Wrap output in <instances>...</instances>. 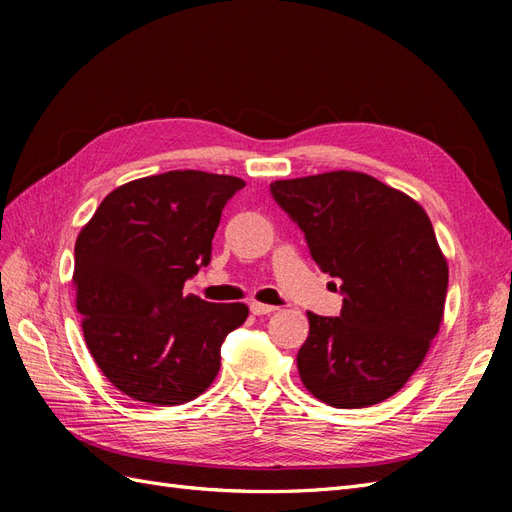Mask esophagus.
I'll use <instances>...</instances> for the list:
<instances>
[{"label": "esophagus", "mask_w": 512, "mask_h": 512, "mask_svg": "<svg viewBox=\"0 0 512 512\" xmlns=\"http://www.w3.org/2000/svg\"><path fill=\"white\" fill-rule=\"evenodd\" d=\"M277 307H273V305H267V303H258V301H252L250 303V312L254 314V316H265V314H273Z\"/></svg>", "instance_id": "34e87169"}]
</instances>
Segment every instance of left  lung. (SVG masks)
<instances>
[{"label":"left lung","instance_id":"1","mask_svg":"<svg viewBox=\"0 0 512 512\" xmlns=\"http://www.w3.org/2000/svg\"><path fill=\"white\" fill-rule=\"evenodd\" d=\"M318 267L344 294L337 318L307 312L297 354L305 389L335 408L395 395L436 337L448 267L423 207L354 170L271 183Z\"/></svg>","mask_w":512,"mask_h":512}]
</instances>
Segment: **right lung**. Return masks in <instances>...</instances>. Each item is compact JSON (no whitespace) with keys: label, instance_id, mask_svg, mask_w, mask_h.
<instances>
[{"label":"right lung","instance_id":"1","mask_svg":"<svg viewBox=\"0 0 512 512\" xmlns=\"http://www.w3.org/2000/svg\"><path fill=\"white\" fill-rule=\"evenodd\" d=\"M243 185L203 170L136 179L108 194L76 239L85 342L128 397L181 406L218 376L220 348L247 305L183 297V284L211 262L222 211Z\"/></svg>","mask_w":512,"mask_h":512}]
</instances>
